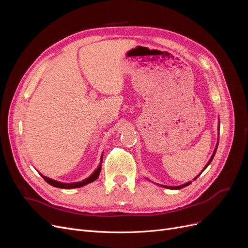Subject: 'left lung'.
Instances as JSON below:
<instances>
[{
    "label": "left lung",
    "instance_id": "1",
    "mask_svg": "<svg viewBox=\"0 0 248 248\" xmlns=\"http://www.w3.org/2000/svg\"><path fill=\"white\" fill-rule=\"evenodd\" d=\"M217 146H218V144H217ZM217 146H216V148H215V150H214V153H213V155L211 156V158H210V160H209V162L207 163V166L205 167V169L209 166V164H210V162H211L212 161V159H213V157H214V155H215V153H216V150H217ZM204 169V170H205ZM199 177V176H198ZM197 177V178H198ZM197 178H194V180H196ZM191 182H187V183H185V184H183V185H180V186H162V187H166V188H170V189H180V188H183V187H185V186H188L189 184H190Z\"/></svg>",
    "mask_w": 248,
    "mask_h": 248
}]
</instances>
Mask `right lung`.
Returning <instances> with one entry per match:
<instances>
[{
    "instance_id": "add662e5",
    "label": "right lung",
    "mask_w": 248,
    "mask_h": 248,
    "mask_svg": "<svg viewBox=\"0 0 248 248\" xmlns=\"http://www.w3.org/2000/svg\"><path fill=\"white\" fill-rule=\"evenodd\" d=\"M101 162H102V157H101ZM100 170H101V163L100 166L96 169V170L93 172V174L90 176L89 178H87L86 180H84V181L81 182H78V183H61V182H58V181H55V180L52 179H49L46 176H42V178L46 180V181L51 185V186H55V187H58V188H65V189H70V188H78V187H81L84 185H87L89 183H91L93 181H95V180L98 178L99 174H100Z\"/></svg>"
}]
</instances>
